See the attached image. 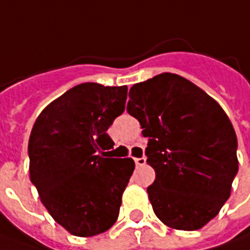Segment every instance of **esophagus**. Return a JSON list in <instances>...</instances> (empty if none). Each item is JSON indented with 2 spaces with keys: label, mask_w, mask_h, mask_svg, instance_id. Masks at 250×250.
Wrapping results in <instances>:
<instances>
[{
  "label": "esophagus",
  "mask_w": 250,
  "mask_h": 250,
  "mask_svg": "<svg viewBox=\"0 0 250 250\" xmlns=\"http://www.w3.org/2000/svg\"><path fill=\"white\" fill-rule=\"evenodd\" d=\"M134 162H136L137 167H143V165H146V159L144 157L141 158H134Z\"/></svg>",
  "instance_id": "esophagus-1"
}]
</instances>
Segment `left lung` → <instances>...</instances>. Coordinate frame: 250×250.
<instances>
[{
	"label": "left lung",
	"mask_w": 250,
	"mask_h": 250,
	"mask_svg": "<svg viewBox=\"0 0 250 250\" xmlns=\"http://www.w3.org/2000/svg\"><path fill=\"white\" fill-rule=\"evenodd\" d=\"M127 112L148 137L146 162L155 182L146 193L158 218L196 231L231 194L238 173L232 123L211 96L186 78L164 72L130 88Z\"/></svg>",
	"instance_id": "1"
}]
</instances>
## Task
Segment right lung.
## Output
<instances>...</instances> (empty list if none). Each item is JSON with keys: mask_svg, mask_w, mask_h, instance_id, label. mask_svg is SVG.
<instances>
[{"mask_svg": "<svg viewBox=\"0 0 250 250\" xmlns=\"http://www.w3.org/2000/svg\"><path fill=\"white\" fill-rule=\"evenodd\" d=\"M125 99V85L85 82L46 106L32 128L30 180L54 221L75 236L104 232L119 217L134 161L104 151L113 148L106 131Z\"/></svg>", "mask_w": 250, "mask_h": 250, "instance_id": "1", "label": "right lung"}]
</instances>
